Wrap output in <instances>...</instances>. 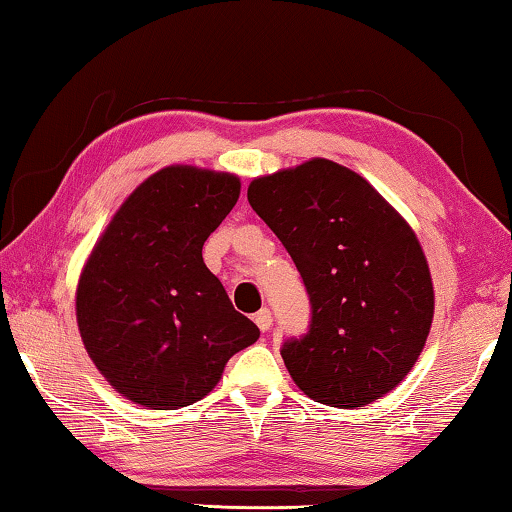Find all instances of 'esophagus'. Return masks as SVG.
<instances>
[{"label": "esophagus", "instance_id": "1", "mask_svg": "<svg viewBox=\"0 0 512 512\" xmlns=\"http://www.w3.org/2000/svg\"><path fill=\"white\" fill-rule=\"evenodd\" d=\"M255 323H257L259 329H262V332H268V329H271V325H273V314L268 309H259L255 314Z\"/></svg>", "mask_w": 512, "mask_h": 512}]
</instances>
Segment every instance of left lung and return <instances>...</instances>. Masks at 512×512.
Masks as SVG:
<instances>
[{
  "label": "left lung",
  "instance_id": "obj_1",
  "mask_svg": "<svg viewBox=\"0 0 512 512\" xmlns=\"http://www.w3.org/2000/svg\"><path fill=\"white\" fill-rule=\"evenodd\" d=\"M248 203L287 248L309 296L307 334L280 350L300 391L339 409L393 391L433 318L413 230L359 173L323 158L253 180Z\"/></svg>",
  "mask_w": 512,
  "mask_h": 512
}]
</instances>
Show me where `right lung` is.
Segmentation results:
<instances>
[{"mask_svg": "<svg viewBox=\"0 0 512 512\" xmlns=\"http://www.w3.org/2000/svg\"><path fill=\"white\" fill-rule=\"evenodd\" d=\"M239 189L230 173H153L112 216L83 268L76 320L85 350L135 404L180 409L203 400L232 354L259 339L203 262L205 239Z\"/></svg>", "mask_w": 512, "mask_h": 512, "instance_id": "add662e5", "label": "right lung"}]
</instances>
